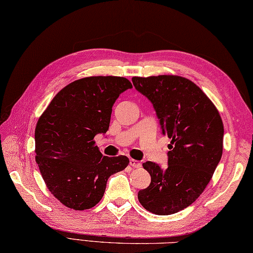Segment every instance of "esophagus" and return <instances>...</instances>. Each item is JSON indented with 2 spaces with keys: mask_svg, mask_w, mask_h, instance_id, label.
I'll return each instance as SVG.
<instances>
[{
  "mask_svg": "<svg viewBox=\"0 0 253 253\" xmlns=\"http://www.w3.org/2000/svg\"><path fill=\"white\" fill-rule=\"evenodd\" d=\"M130 165L133 168H140L142 166V164L135 159H130Z\"/></svg>",
  "mask_w": 253,
  "mask_h": 253,
  "instance_id": "esophagus-1",
  "label": "esophagus"
}]
</instances>
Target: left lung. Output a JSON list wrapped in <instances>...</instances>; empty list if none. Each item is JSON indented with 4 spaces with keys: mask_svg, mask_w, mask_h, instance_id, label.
<instances>
[{
    "mask_svg": "<svg viewBox=\"0 0 253 253\" xmlns=\"http://www.w3.org/2000/svg\"><path fill=\"white\" fill-rule=\"evenodd\" d=\"M161 120L162 134L171 138L168 167L143 164L151 184L138 201L156 215L178 213L197 200L212 179L223 154L224 125L217 108L192 81L178 75L132 77Z\"/></svg>",
    "mask_w": 253,
    "mask_h": 253,
    "instance_id": "left-lung-1",
    "label": "left lung"
}]
</instances>
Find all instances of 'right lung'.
Instances as JSON below:
<instances>
[{
  "mask_svg": "<svg viewBox=\"0 0 253 253\" xmlns=\"http://www.w3.org/2000/svg\"><path fill=\"white\" fill-rule=\"evenodd\" d=\"M127 88L132 84L126 77H84L62 88L38 119L36 163L51 194L66 208H94L108 178L130 163L123 155L104 156L94 140L108 131L112 106Z\"/></svg>",
  "mask_w": 253,
  "mask_h": 253,
  "instance_id": "add662e5",
  "label": "right lung"
}]
</instances>
